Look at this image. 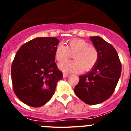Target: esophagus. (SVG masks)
<instances>
[{
	"instance_id": "obj_1",
	"label": "esophagus",
	"mask_w": 131,
	"mask_h": 131,
	"mask_svg": "<svg viewBox=\"0 0 131 131\" xmlns=\"http://www.w3.org/2000/svg\"><path fill=\"white\" fill-rule=\"evenodd\" d=\"M69 76V73H63V78H66V77H68Z\"/></svg>"
}]
</instances>
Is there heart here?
<instances>
[{"instance_id": "b5f03b06", "label": "heart", "mask_w": 131, "mask_h": 131, "mask_svg": "<svg viewBox=\"0 0 131 131\" xmlns=\"http://www.w3.org/2000/svg\"><path fill=\"white\" fill-rule=\"evenodd\" d=\"M74 60H66L59 63V68L65 72L77 73L84 69L88 71L96 63L98 53L95 47L81 39H74L69 40L68 46L60 44L55 50V58L62 62L73 54Z\"/></svg>"}]
</instances>
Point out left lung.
Segmentation results:
<instances>
[{"instance_id":"8db88e82","label":"left lung","mask_w":131,"mask_h":131,"mask_svg":"<svg viewBox=\"0 0 131 131\" xmlns=\"http://www.w3.org/2000/svg\"><path fill=\"white\" fill-rule=\"evenodd\" d=\"M90 39L98 51V61L89 72L79 76L74 92L84 103L95 105L106 101L113 93L121 76V63L112 45L98 36Z\"/></svg>"}]
</instances>
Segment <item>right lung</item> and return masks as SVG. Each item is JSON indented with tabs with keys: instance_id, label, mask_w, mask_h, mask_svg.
Wrapping results in <instances>:
<instances>
[{
	"instance_id": "obj_1",
	"label": "right lung",
	"mask_w": 131,
	"mask_h": 131,
	"mask_svg": "<svg viewBox=\"0 0 131 131\" xmlns=\"http://www.w3.org/2000/svg\"><path fill=\"white\" fill-rule=\"evenodd\" d=\"M56 37H37L24 44L12 64V85L16 95L25 104L40 107L49 101L63 77L55 63Z\"/></svg>"
}]
</instances>
